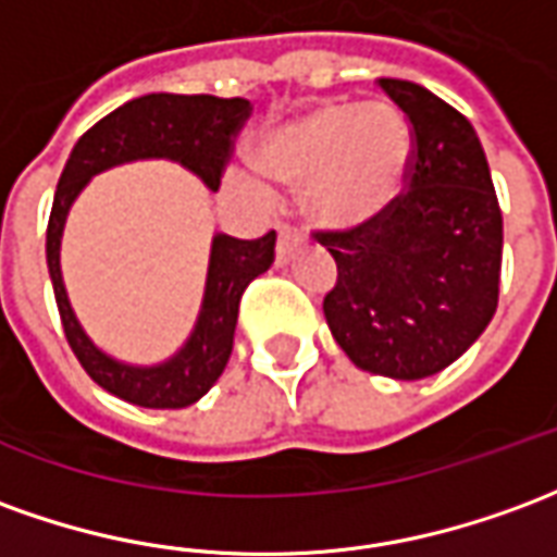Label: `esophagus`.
<instances>
[{
  "label": "esophagus",
  "mask_w": 557,
  "mask_h": 557,
  "mask_svg": "<svg viewBox=\"0 0 557 557\" xmlns=\"http://www.w3.org/2000/svg\"><path fill=\"white\" fill-rule=\"evenodd\" d=\"M301 232H295L289 225H280V240H277V265H289L292 256L301 250Z\"/></svg>",
  "instance_id": "esophagus-1"
}]
</instances>
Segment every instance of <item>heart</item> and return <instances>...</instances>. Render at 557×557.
<instances>
[{
  "instance_id": "obj_1",
  "label": "heart",
  "mask_w": 557,
  "mask_h": 557,
  "mask_svg": "<svg viewBox=\"0 0 557 557\" xmlns=\"http://www.w3.org/2000/svg\"><path fill=\"white\" fill-rule=\"evenodd\" d=\"M256 162L277 184L305 189V211L334 232L380 220L398 201L413 162V135L388 102H325L283 123L256 147ZM232 184L265 196L252 177Z\"/></svg>"
}]
</instances>
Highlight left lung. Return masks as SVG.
Instances as JSON below:
<instances>
[{
  "label": "left lung",
  "instance_id": "8db88e82",
  "mask_svg": "<svg viewBox=\"0 0 557 557\" xmlns=\"http://www.w3.org/2000/svg\"><path fill=\"white\" fill-rule=\"evenodd\" d=\"M380 87L413 126L410 189L373 223L317 235L337 262L322 310L356 368L425 380L495 317L504 220L468 116L413 81Z\"/></svg>",
  "mask_w": 557,
  "mask_h": 557
}]
</instances>
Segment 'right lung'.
<instances>
[{
  "instance_id": "add662e5",
  "label": "right lung",
  "mask_w": 557,
  "mask_h": 557,
  "mask_svg": "<svg viewBox=\"0 0 557 557\" xmlns=\"http://www.w3.org/2000/svg\"><path fill=\"white\" fill-rule=\"evenodd\" d=\"M247 116H250L247 99L150 92L102 116L92 129L77 138L69 153L48 223L50 283L60 307L62 329L77 361L104 392L116 398L150 410H181L211 392L232 356L240 295L250 286V280L271 268L277 235L268 232L265 238L238 240L216 232L211 238L205 295L189 337L169 359L157 364H132L104 352L81 325L75 307L69 301L60 265L62 232L69 211L96 174L141 159L177 162L189 174H196L211 193H216L225 159L232 150V135L240 129Z\"/></svg>"
}]
</instances>
